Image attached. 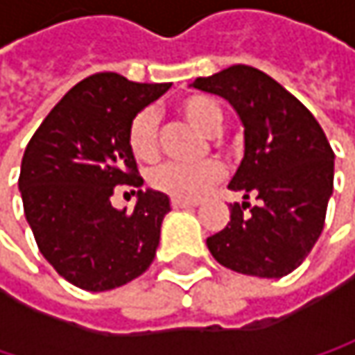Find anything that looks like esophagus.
Returning <instances> with one entry per match:
<instances>
[{"label":"esophagus","mask_w":355,"mask_h":355,"mask_svg":"<svg viewBox=\"0 0 355 355\" xmlns=\"http://www.w3.org/2000/svg\"><path fill=\"white\" fill-rule=\"evenodd\" d=\"M197 205V201H187V199H173V207L175 209H187V207H195Z\"/></svg>","instance_id":"1"}]
</instances>
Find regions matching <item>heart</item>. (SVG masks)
Instances as JSON below:
<instances>
[{
  "label": "heart",
  "mask_w": 355,
  "mask_h": 355,
  "mask_svg": "<svg viewBox=\"0 0 355 355\" xmlns=\"http://www.w3.org/2000/svg\"><path fill=\"white\" fill-rule=\"evenodd\" d=\"M178 114L191 123L195 129L203 133H216L222 127L224 110L222 107L203 94H193L182 98L177 105ZM127 144L131 154L141 162H152L158 158L160 152V131H158V116L152 108L139 110L127 131ZM220 146V141H216ZM224 178V166L216 160H207L195 166L187 164H162L150 173V184L171 197L195 201L205 195L211 187H216Z\"/></svg>",
  "instance_id": "1"
}]
</instances>
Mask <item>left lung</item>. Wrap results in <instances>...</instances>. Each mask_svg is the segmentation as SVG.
<instances>
[{"label": "left lung", "instance_id": "left-lung-1", "mask_svg": "<svg viewBox=\"0 0 355 355\" xmlns=\"http://www.w3.org/2000/svg\"><path fill=\"white\" fill-rule=\"evenodd\" d=\"M193 88L236 108L245 158L228 187L259 199L230 205L228 226L207 239L209 252L236 273H292L319 241L333 193L335 154L322 127L282 84L250 65L197 78Z\"/></svg>", "mask_w": 355, "mask_h": 355}]
</instances>
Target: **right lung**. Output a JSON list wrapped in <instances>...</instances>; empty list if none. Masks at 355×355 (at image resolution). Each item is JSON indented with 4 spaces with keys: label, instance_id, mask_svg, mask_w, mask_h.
<instances>
[{
    "label": "right lung",
    "instance_id": "obj_1",
    "mask_svg": "<svg viewBox=\"0 0 355 355\" xmlns=\"http://www.w3.org/2000/svg\"><path fill=\"white\" fill-rule=\"evenodd\" d=\"M168 88L94 73L55 105L24 150L18 187L38 250L82 290L125 286L156 257L168 197L137 191L127 211L114 209L110 195L119 184L141 187L127 144L129 123Z\"/></svg>",
    "mask_w": 355,
    "mask_h": 355
}]
</instances>
